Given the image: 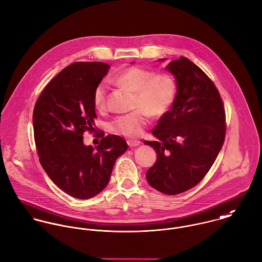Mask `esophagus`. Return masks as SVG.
Here are the masks:
<instances>
[{
	"label": "esophagus",
	"mask_w": 262,
	"mask_h": 262,
	"mask_svg": "<svg viewBox=\"0 0 262 262\" xmlns=\"http://www.w3.org/2000/svg\"><path fill=\"white\" fill-rule=\"evenodd\" d=\"M127 143H128V145L130 146V147H136V146H138V145H140V141L139 140H133V139H130V140H128L127 141Z\"/></svg>",
	"instance_id": "obj_1"
}]
</instances>
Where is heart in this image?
I'll return each instance as SVG.
<instances>
[{"mask_svg": "<svg viewBox=\"0 0 262 262\" xmlns=\"http://www.w3.org/2000/svg\"><path fill=\"white\" fill-rule=\"evenodd\" d=\"M115 81L135 91V111L115 118L110 128L118 134L137 137L142 134L144 126L148 122L150 113L152 116H162L168 112L174 102L177 93V83L174 77L167 73L156 74L155 71L131 67L115 76ZM107 84L99 82L93 91V103L97 110H103L106 105Z\"/></svg>", "mask_w": 262, "mask_h": 262, "instance_id": "heart-1", "label": "heart"}]
</instances>
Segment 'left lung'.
<instances>
[{
  "mask_svg": "<svg viewBox=\"0 0 262 262\" xmlns=\"http://www.w3.org/2000/svg\"><path fill=\"white\" fill-rule=\"evenodd\" d=\"M165 69L174 75L177 93L151 131L157 140L144 141L157 152L146 180L158 191L176 195L197 185L211 168L224 144L226 117L217 89L198 66L181 57Z\"/></svg>",
  "mask_w": 262,
  "mask_h": 262,
  "instance_id": "left-lung-1",
  "label": "left lung"
}]
</instances>
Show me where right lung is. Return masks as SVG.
<instances>
[{"label": "right lung", "instance_id": "right-lung-1", "mask_svg": "<svg viewBox=\"0 0 262 262\" xmlns=\"http://www.w3.org/2000/svg\"><path fill=\"white\" fill-rule=\"evenodd\" d=\"M110 68L101 62L71 64L46 86L33 110L40 165L74 198L89 199L101 192L116 160L128 148L122 137L113 134L102 137L95 148L83 142V133L94 129L93 91Z\"/></svg>", "mask_w": 262, "mask_h": 262}]
</instances>
